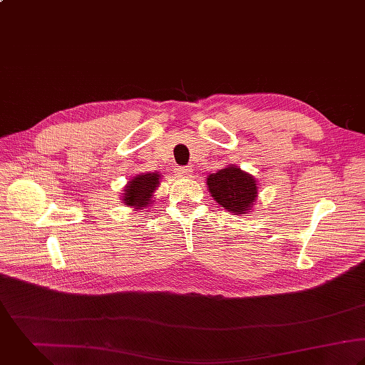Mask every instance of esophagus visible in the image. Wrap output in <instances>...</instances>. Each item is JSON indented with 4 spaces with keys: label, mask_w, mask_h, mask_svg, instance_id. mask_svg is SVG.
Instances as JSON below:
<instances>
[{
    "label": "esophagus",
    "mask_w": 365,
    "mask_h": 365,
    "mask_svg": "<svg viewBox=\"0 0 365 365\" xmlns=\"http://www.w3.org/2000/svg\"><path fill=\"white\" fill-rule=\"evenodd\" d=\"M176 173H178V176L186 178V176H189V175L192 173V169H190V168H178V169H176Z\"/></svg>",
    "instance_id": "1"
}]
</instances>
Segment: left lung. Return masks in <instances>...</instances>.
Instances as JSON below:
<instances>
[{"label": "left lung", "instance_id": "8db88e82", "mask_svg": "<svg viewBox=\"0 0 365 365\" xmlns=\"http://www.w3.org/2000/svg\"><path fill=\"white\" fill-rule=\"evenodd\" d=\"M206 183L213 199L232 215H250L258 199L257 179L232 163L209 175Z\"/></svg>", "mask_w": 365, "mask_h": 365}]
</instances>
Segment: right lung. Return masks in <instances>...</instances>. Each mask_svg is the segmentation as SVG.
<instances>
[{
	"label": "right lung",
	"mask_w": 365,
	"mask_h": 365,
	"mask_svg": "<svg viewBox=\"0 0 365 365\" xmlns=\"http://www.w3.org/2000/svg\"><path fill=\"white\" fill-rule=\"evenodd\" d=\"M160 185L158 172H146L133 176L123 190V203L135 212L148 209L153 202V193Z\"/></svg>",
	"instance_id": "1"
}]
</instances>
